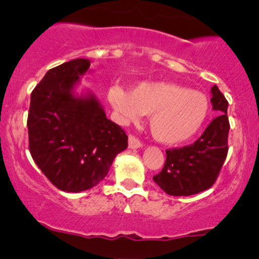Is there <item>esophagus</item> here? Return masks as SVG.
<instances>
[{
    "instance_id": "1",
    "label": "esophagus",
    "mask_w": 259,
    "mask_h": 259,
    "mask_svg": "<svg viewBox=\"0 0 259 259\" xmlns=\"http://www.w3.org/2000/svg\"><path fill=\"white\" fill-rule=\"evenodd\" d=\"M129 147L130 148H140L142 147V142L136 138V136L130 135L129 136Z\"/></svg>"
}]
</instances>
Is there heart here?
I'll return each instance as SVG.
<instances>
[{
	"label": "heart",
	"mask_w": 259,
	"mask_h": 259,
	"mask_svg": "<svg viewBox=\"0 0 259 259\" xmlns=\"http://www.w3.org/2000/svg\"><path fill=\"white\" fill-rule=\"evenodd\" d=\"M108 99L124 123L151 114V133L167 145L191 139L203 125L209 111L206 95L173 82H141L130 92L115 85L109 89Z\"/></svg>",
	"instance_id": "obj_1"
}]
</instances>
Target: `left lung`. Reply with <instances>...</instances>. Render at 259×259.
Returning <instances> with one entry per match:
<instances>
[{"mask_svg": "<svg viewBox=\"0 0 259 259\" xmlns=\"http://www.w3.org/2000/svg\"><path fill=\"white\" fill-rule=\"evenodd\" d=\"M213 109L219 115L206 127L194 144L165 151L164 167L153 177V181L165 194L190 196L208 190L218 178L228 156V135L230 124L228 118V101L212 88Z\"/></svg>", "mask_w": 259, "mask_h": 259, "instance_id": "left-lung-1", "label": "left lung"}]
</instances>
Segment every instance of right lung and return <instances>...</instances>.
I'll return each instance as SVG.
<instances>
[{
	"label": "right lung",
	"instance_id": "obj_1",
	"mask_svg": "<svg viewBox=\"0 0 259 259\" xmlns=\"http://www.w3.org/2000/svg\"><path fill=\"white\" fill-rule=\"evenodd\" d=\"M90 67L85 58L52 68L31 92L29 150L57 189L80 192L105 179L113 159L127 147V135L107 119L94 96H74V85Z\"/></svg>",
	"mask_w": 259,
	"mask_h": 259
}]
</instances>
